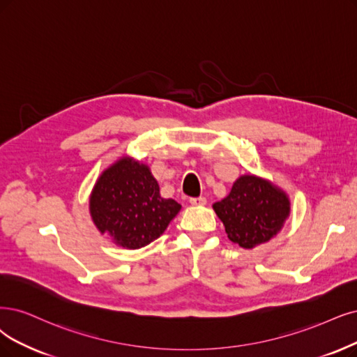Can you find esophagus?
Segmentation results:
<instances>
[{"label": "esophagus", "mask_w": 357, "mask_h": 357, "mask_svg": "<svg viewBox=\"0 0 357 357\" xmlns=\"http://www.w3.org/2000/svg\"><path fill=\"white\" fill-rule=\"evenodd\" d=\"M190 203L192 206H204L207 203V200H206V197H191Z\"/></svg>", "instance_id": "obj_1"}]
</instances>
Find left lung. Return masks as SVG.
Instances as JSON below:
<instances>
[{
	"label": "left lung",
	"instance_id": "8db88e82",
	"mask_svg": "<svg viewBox=\"0 0 357 357\" xmlns=\"http://www.w3.org/2000/svg\"><path fill=\"white\" fill-rule=\"evenodd\" d=\"M228 238L243 248L268 243L289 215L284 191L253 175L236 179L228 197L213 204Z\"/></svg>",
	"mask_w": 357,
	"mask_h": 357
}]
</instances>
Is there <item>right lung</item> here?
<instances>
[{"mask_svg":"<svg viewBox=\"0 0 357 357\" xmlns=\"http://www.w3.org/2000/svg\"><path fill=\"white\" fill-rule=\"evenodd\" d=\"M179 210L181 204L160 195L150 169L132 158H121L104 170L89 199L100 232L134 250L157 240Z\"/></svg>","mask_w":357,"mask_h":357,"instance_id":"right-lung-1","label":"right lung"}]
</instances>
